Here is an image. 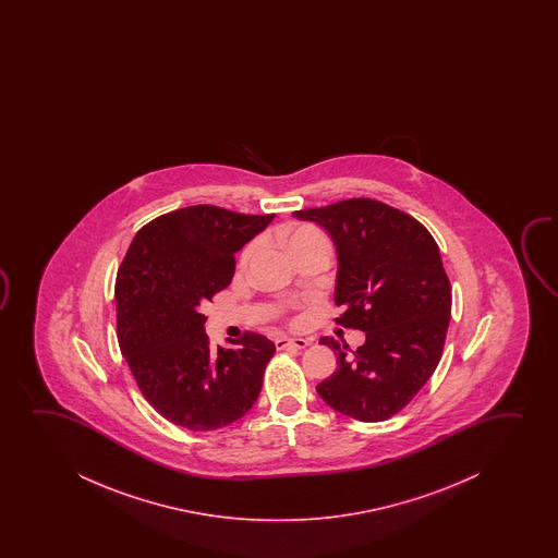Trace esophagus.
<instances>
[{"label": "esophagus", "mask_w": 558, "mask_h": 558, "mask_svg": "<svg viewBox=\"0 0 558 558\" xmlns=\"http://www.w3.org/2000/svg\"><path fill=\"white\" fill-rule=\"evenodd\" d=\"M308 347V341L306 339H301V337H295V339H291V337H280V339H276V349H306Z\"/></svg>", "instance_id": "obj_1"}]
</instances>
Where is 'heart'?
I'll return each mask as SVG.
<instances>
[{
  "mask_svg": "<svg viewBox=\"0 0 558 558\" xmlns=\"http://www.w3.org/2000/svg\"><path fill=\"white\" fill-rule=\"evenodd\" d=\"M278 244L282 245L286 252L290 253L291 257H295L298 253L311 250V247H329L328 240L322 236L318 230L313 227H298V229H282L278 232ZM253 245H250L244 253H242V265H245L250 257H252Z\"/></svg>",
  "mask_w": 558,
  "mask_h": 558,
  "instance_id": "1",
  "label": "heart"
}]
</instances>
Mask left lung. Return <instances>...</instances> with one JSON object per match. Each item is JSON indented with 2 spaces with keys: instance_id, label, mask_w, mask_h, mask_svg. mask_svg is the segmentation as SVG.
I'll return each mask as SVG.
<instances>
[{
  "instance_id": "obj_1",
  "label": "left lung",
  "mask_w": 558,
  "mask_h": 558,
  "mask_svg": "<svg viewBox=\"0 0 558 558\" xmlns=\"http://www.w3.org/2000/svg\"><path fill=\"white\" fill-rule=\"evenodd\" d=\"M320 225L336 245L337 318L366 341L347 344L322 337L337 354V369L316 387L322 400L352 420L385 421L400 412L433 375L448 331L450 280L435 238L420 221L367 198L293 214Z\"/></svg>"
}]
</instances>
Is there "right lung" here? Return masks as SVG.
<instances>
[{
	"label": "right lung",
	"instance_id": "1",
	"mask_svg": "<svg viewBox=\"0 0 558 558\" xmlns=\"http://www.w3.org/2000/svg\"><path fill=\"white\" fill-rule=\"evenodd\" d=\"M275 215L192 206L138 230L116 278L118 341L138 389L179 427H229L252 410L276 347L245 333L211 347L202 305L229 286L236 253Z\"/></svg>",
	"mask_w": 558,
	"mask_h": 558
}]
</instances>
